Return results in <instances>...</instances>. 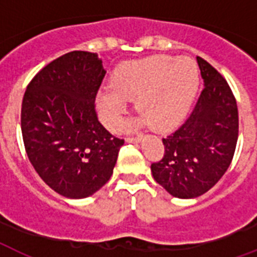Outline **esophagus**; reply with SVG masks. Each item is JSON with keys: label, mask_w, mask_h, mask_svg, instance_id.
Here are the masks:
<instances>
[{"label": "esophagus", "mask_w": 257, "mask_h": 257, "mask_svg": "<svg viewBox=\"0 0 257 257\" xmlns=\"http://www.w3.org/2000/svg\"><path fill=\"white\" fill-rule=\"evenodd\" d=\"M125 140H126V143H133V141L137 143V141L141 140V136H128Z\"/></svg>", "instance_id": "1"}]
</instances>
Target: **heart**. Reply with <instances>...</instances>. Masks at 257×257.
I'll use <instances>...</instances> for the list:
<instances>
[{
  "label": "heart",
  "mask_w": 257,
  "mask_h": 257,
  "mask_svg": "<svg viewBox=\"0 0 257 257\" xmlns=\"http://www.w3.org/2000/svg\"><path fill=\"white\" fill-rule=\"evenodd\" d=\"M199 88V69L188 57L157 54L125 64L114 72L110 88L97 96V110L106 128L116 131L128 101L136 100L141 121L159 131L179 125L187 116Z\"/></svg>",
  "instance_id": "b5f03b06"
}]
</instances>
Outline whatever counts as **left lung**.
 I'll list each match as a JSON object with an SVG mask.
<instances>
[{
	"label": "left lung",
	"mask_w": 257,
	"mask_h": 257,
	"mask_svg": "<svg viewBox=\"0 0 257 257\" xmlns=\"http://www.w3.org/2000/svg\"><path fill=\"white\" fill-rule=\"evenodd\" d=\"M204 89L187 120L163 139L164 156L152 163L153 179L179 199L208 192L227 172L239 136L236 98L225 78L197 57Z\"/></svg>",
	"instance_id": "left-lung-1"
}]
</instances>
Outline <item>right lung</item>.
Here are the masks:
<instances>
[{
    "label": "right lung",
    "instance_id": "1",
    "mask_svg": "<svg viewBox=\"0 0 257 257\" xmlns=\"http://www.w3.org/2000/svg\"><path fill=\"white\" fill-rule=\"evenodd\" d=\"M105 73L96 53L74 50L44 66L24 94L26 155L38 176L69 199L88 197L108 183L124 144L97 117Z\"/></svg>",
    "mask_w": 257,
    "mask_h": 257
}]
</instances>
